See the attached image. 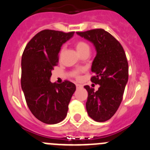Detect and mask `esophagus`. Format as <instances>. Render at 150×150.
Segmentation results:
<instances>
[{"label": "esophagus", "mask_w": 150, "mask_h": 150, "mask_svg": "<svg viewBox=\"0 0 150 150\" xmlns=\"http://www.w3.org/2000/svg\"><path fill=\"white\" fill-rule=\"evenodd\" d=\"M76 88H83V86L80 84H76Z\"/></svg>", "instance_id": "1"}]
</instances>
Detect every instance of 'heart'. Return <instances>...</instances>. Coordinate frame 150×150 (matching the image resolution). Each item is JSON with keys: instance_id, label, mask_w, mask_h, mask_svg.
Wrapping results in <instances>:
<instances>
[{"instance_id": "1", "label": "heart", "mask_w": 150, "mask_h": 150, "mask_svg": "<svg viewBox=\"0 0 150 150\" xmlns=\"http://www.w3.org/2000/svg\"><path fill=\"white\" fill-rule=\"evenodd\" d=\"M75 46H76V50H77L78 52H79L80 55L83 53V52L87 51V50H88V51H89V46H88V45L87 44L86 42H84V41H83V40L76 41V43H75ZM64 50H65V46H63L62 48H61L60 52H59V55H60V56L62 55V54H63V52H64ZM81 71H82V70H80V71H77L74 73V75H75L76 78L79 79V73L81 72Z\"/></svg>"}]
</instances>
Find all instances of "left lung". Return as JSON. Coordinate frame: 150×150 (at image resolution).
Returning a JSON list of instances; mask_svg holds the SVG:
<instances>
[{
  "instance_id": "obj_1",
  "label": "left lung",
  "mask_w": 150,
  "mask_h": 150,
  "mask_svg": "<svg viewBox=\"0 0 150 150\" xmlns=\"http://www.w3.org/2000/svg\"><path fill=\"white\" fill-rule=\"evenodd\" d=\"M76 34L91 41L97 51L91 65L95 76H91V81L100 87L95 91L88 86H84L88 91L87 112L95 121H107L117 111L128 83V64L125 52L121 43L104 29Z\"/></svg>"
}]
</instances>
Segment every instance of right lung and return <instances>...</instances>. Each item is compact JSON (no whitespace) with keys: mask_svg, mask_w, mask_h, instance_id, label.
<instances>
[{"mask_svg":"<svg viewBox=\"0 0 150 150\" xmlns=\"http://www.w3.org/2000/svg\"><path fill=\"white\" fill-rule=\"evenodd\" d=\"M54 30H43L26 45L22 56L21 86L30 112L46 124L64 120L76 86L68 80L50 82L52 71L59 63L61 46L74 35Z\"/></svg>","mask_w":150,"mask_h":150,"instance_id":"add662e5","label":"right lung"}]
</instances>
